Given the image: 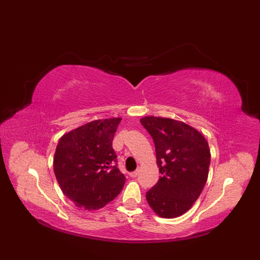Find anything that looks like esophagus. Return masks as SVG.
<instances>
[{"label": "esophagus", "mask_w": 260, "mask_h": 260, "mask_svg": "<svg viewBox=\"0 0 260 260\" xmlns=\"http://www.w3.org/2000/svg\"><path fill=\"white\" fill-rule=\"evenodd\" d=\"M137 175H139V171H134V172H131L129 173V176L131 178H137Z\"/></svg>", "instance_id": "esophagus-1"}]
</instances>
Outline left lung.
Returning <instances> with one entry per match:
<instances>
[{
  "instance_id": "8db88e82",
  "label": "left lung",
  "mask_w": 260,
  "mask_h": 260,
  "mask_svg": "<svg viewBox=\"0 0 260 260\" xmlns=\"http://www.w3.org/2000/svg\"><path fill=\"white\" fill-rule=\"evenodd\" d=\"M141 123L154 141L161 173L157 183L146 192V200L159 217H179L192 207L206 185L211 158L208 142L182 121L147 116Z\"/></svg>"
}]
</instances>
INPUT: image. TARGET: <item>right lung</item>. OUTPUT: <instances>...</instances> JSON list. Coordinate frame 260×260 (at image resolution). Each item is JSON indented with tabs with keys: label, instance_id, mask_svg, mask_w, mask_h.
I'll return each instance as SVG.
<instances>
[{
	"label": "right lung",
	"instance_id": "obj_1",
	"mask_svg": "<svg viewBox=\"0 0 260 260\" xmlns=\"http://www.w3.org/2000/svg\"><path fill=\"white\" fill-rule=\"evenodd\" d=\"M121 118L99 119L59 140L53 170L63 194L76 206L96 210L117 197L126 178L117 168L113 140Z\"/></svg>",
	"mask_w": 260,
	"mask_h": 260
}]
</instances>
